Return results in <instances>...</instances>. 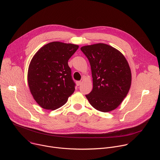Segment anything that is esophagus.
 <instances>
[{
	"label": "esophagus",
	"instance_id": "obj_1",
	"mask_svg": "<svg viewBox=\"0 0 160 160\" xmlns=\"http://www.w3.org/2000/svg\"><path fill=\"white\" fill-rule=\"evenodd\" d=\"M81 83H82V82H81L80 81H77L76 83H77V86H79L80 85H81Z\"/></svg>",
	"mask_w": 160,
	"mask_h": 160
}]
</instances>
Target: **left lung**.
<instances>
[{
	"label": "left lung",
	"mask_w": 160,
	"mask_h": 160,
	"mask_svg": "<svg viewBox=\"0 0 160 160\" xmlns=\"http://www.w3.org/2000/svg\"><path fill=\"white\" fill-rule=\"evenodd\" d=\"M89 61L93 80L92 91L85 95L96 109L109 112L115 109L127 96L131 85L128 63L117 49L105 43L80 48Z\"/></svg>",
	"instance_id": "obj_1"
}]
</instances>
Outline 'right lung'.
Masks as SVG:
<instances>
[{"label": "right lung", "instance_id": "right-lung-1", "mask_svg": "<svg viewBox=\"0 0 160 160\" xmlns=\"http://www.w3.org/2000/svg\"><path fill=\"white\" fill-rule=\"evenodd\" d=\"M78 47L72 43L50 42L31 60L28 83L34 99L42 108L56 109L74 92L75 83L68 62Z\"/></svg>", "mask_w": 160, "mask_h": 160}]
</instances>
